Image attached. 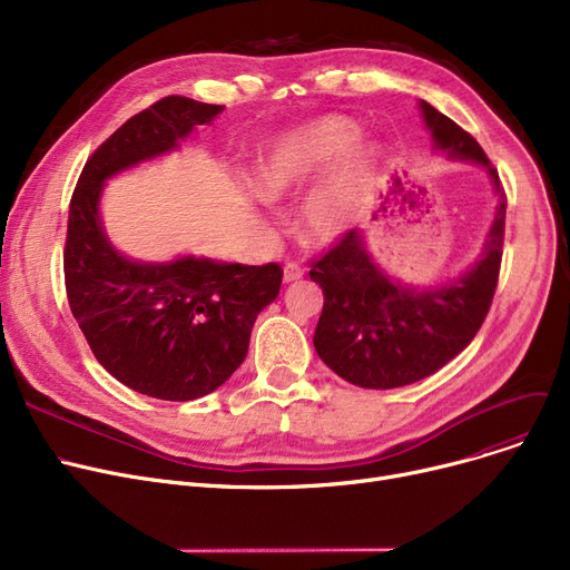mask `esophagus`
I'll use <instances>...</instances> for the list:
<instances>
[{
    "mask_svg": "<svg viewBox=\"0 0 570 570\" xmlns=\"http://www.w3.org/2000/svg\"><path fill=\"white\" fill-rule=\"evenodd\" d=\"M303 275H305V267H303V265H297V263H286V265H284V282H286V284L303 279Z\"/></svg>",
    "mask_w": 570,
    "mask_h": 570,
    "instance_id": "1",
    "label": "esophagus"
}]
</instances>
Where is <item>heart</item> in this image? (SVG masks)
Wrapping results in <instances>:
<instances>
[{
	"mask_svg": "<svg viewBox=\"0 0 570 570\" xmlns=\"http://www.w3.org/2000/svg\"><path fill=\"white\" fill-rule=\"evenodd\" d=\"M363 129L353 119L327 115L269 142L258 166L267 196L286 198L305 191L301 230L309 243H333L361 215L381 149L361 140Z\"/></svg>",
	"mask_w": 570,
	"mask_h": 570,
	"instance_id": "1",
	"label": "heart"
}]
</instances>
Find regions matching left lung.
I'll return each instance as SVG.
<instances>
[{"label":"left lung","mask_w":570,"mask_h":570,"mask_svg":"<svg viewBox=\"0 0 570 570\" xmlns=\"http://www.w3.org/2000/svg\"><path fill=\"white\" fill-rule=\"evenodd\" d=\"M434 149L448 159L483 166L499 198L483 254L466 273L439 286H409L374 261L363 230H348L309 277L323 288L314 333L321 361L344 381L387 391L439 372L469 346L490 312L505 226V196L483 147L428 101L417 104Z\"/></svg>","instance_id":"8db88e82"}]
</instances>
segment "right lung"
<instances>
[{
    "instance_id": "add662e5",
    "label": "right lung",
    "mask_w": 570,
    "mask_h": 570,
    "mask_svg": "<svg viewBox=\"0 0 570 570\" xmlns=\"http://www.w3.org/2000/svg\"><path fill=\"white\" fill-rule=\"evenodd\" d=\"M222 110L187 97L153 104L101 142L71 196L65 282L73 318L104 370L147 397L189 402L217 391L243 365L256 316L279 295L277 263L134 261L101 222L106 179L175 153Z\"/></svg>"
}]
</instances>
